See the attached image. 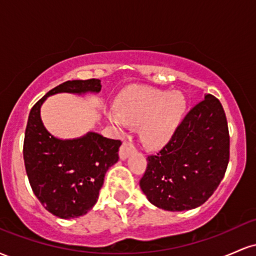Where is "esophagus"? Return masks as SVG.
Listing matches in <instances>:
<instances>
[{
  "instance_id": "1",
  "label": "esophagus",
  "mask_w": 256,
  "mask_h": 256,
  "mask_svg": "<svg viewBox=\"0 0 256 256\" xmlns=\"http://www.w3.org/2000/svg\"><path fill=\"white\" fill-rule=\"evenodd\" d=\"M134 150V146L132 144L130 140H124V143H122V146H120L119 156L122 160H125V158H128Z\"/></svg>"
}]
</instances>
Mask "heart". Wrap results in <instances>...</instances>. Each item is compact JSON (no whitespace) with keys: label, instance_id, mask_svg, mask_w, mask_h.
I'll return each mask as SVG.
<instances>
[{"label":"heart","instance_id":"b5f03b06","mask_svg":"<svg viewBox=\"0 0 256 256\" xmlns=\"http://www.w3.org/2000/svg\"><path fill=\"white\" fill-rule=\"evenodd\" d=\"M116 110H108L110 122L124 126L140 125L143 142L152 148L166 144L177 130L185 110L180 92L134 88L122 94L116 102Z\"/></svg>","mask_w":256,"mask_h":256}]
</instances>
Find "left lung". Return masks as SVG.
<instances>
[{"mask_svg": "<svg viewBox=\"0 0 256 256\" xmlns=\"http://www.w3.org/2000/svg\"><path fill=\"white\" fill-rule=\"evenodd\" d=\"M230 160V134L224 108L206 95L156 154L148 155L140 186L146 198L171 212L204 204L224 178Z\"/></svg>", "mask_w": 256, "mask_h": 256, "instance_id": "8db88e82", "label": "left lung"}]
</instances>
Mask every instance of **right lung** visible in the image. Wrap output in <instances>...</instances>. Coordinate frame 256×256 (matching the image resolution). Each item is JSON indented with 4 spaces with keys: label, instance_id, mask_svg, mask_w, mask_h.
Here are the masks:
<instances>
[{
    "label": "right lung",
    "instance_id": "right-lung-1",
    "mask_svg": "<svg viewBox=\"0 0 256 256\" xmlns=\"http://www.w3.org/2000/svg\"><path fill=\"white\" fill-rule=\"evenodd\" d=\"M100 90V79L67 80L48 91L28 114L22 149L26 174L36 198L58 218H77L92 208L106 172L119 160L122 140L95 132L78 140H58L43 126L40 108L54 94Z\"/></svg>",
    "mask_w": 256,
    "mask_h": 256
}]
</instances>
